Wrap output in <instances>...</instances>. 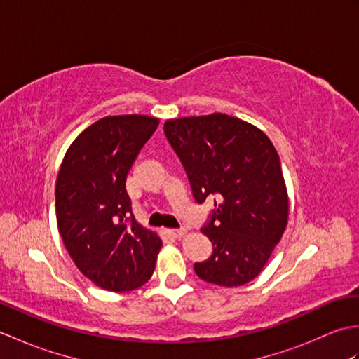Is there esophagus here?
<instances>
[{
    "mask_svg": "<svg viewBox=\"0 0 359 359\" xmlns=\"http://www.w3.org/2000/svg\"><path fill=\"white\" fill-rule=\"evenodd\" d=\"M168 234H170L171 238L180 239V238H184V236L187 234V230H185V228H179V230H168Z\"/></svg>",
    "mask_w": 359,
    "mask_h": 359,
    "instance_id": "obj_1",
    "label": "esophagus"
}]
</instances>
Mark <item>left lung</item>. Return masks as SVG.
Instances as JSON below:
<instances>
[{
  "label": "left lung",
  "mask_w": 359,
  "mask_h": 359,
  "mask_svg": "<svg viewBox=\"0 0 359 359\" xmlns=\"http://www.w3.org/2000/svg\"><path fill=\"white\" fill-rule=\"evenodd\" d=\"M168 142L184 165L196 202L215 196L202 233L212 255L194 264L201 279L239 287L262 271L288 222V194L271 140L226 114L166 120Z\"/></svg>",
  "instance_id": "8db88e82"
}]
</instances>
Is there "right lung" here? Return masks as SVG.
I'll return each instance as SVG.
<instances>
[{
  "label": "right lung",
  "instance_id": "add662e5",
  "mask_svg": "<svg viewBox=\"0 0 359 359\" xmlns=\"http://www.w3.org/2000/svg\"><path fill=\"white\" fill-rule=\"evenodd\" d=\"M157 126L158 118L139 114L97 120L71 143L57 175V225L67 253L109 292L147 284L162 247L134 219L126 193V175Z\"/></svg>",
  "mask_w": 359,
  "mask_h": 359
}]
</instances>
